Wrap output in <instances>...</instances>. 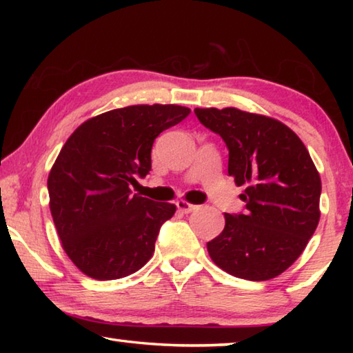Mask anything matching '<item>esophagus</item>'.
I'll list each match as a JSON object with an SVG mask.
<instances>
[{
	"label": "esophagus",
	"instance_id": "1",
	"mask_svg": "<svg viewBox=\"0 0 353 353\" xmlns=\"http://www.w3.org/2000/svg\"><path fill=\"white\" fill-rule=\"evenodd\" d=\"M176 205H177V208H179V212H182V213H191L193 210H196V208H198V205L190 204V202L183 201V199L177 201Z\"/></svg>",
	"mask_w": 353,
	"mask_h": 353
}]
</instances>
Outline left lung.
<instances>
[{
  "label": "left lung",
  "instance_id": "8db88e82",
  "mask_svg": "<svg viewBox=\"0 0 353 353\" xmlns=\"http://www.w3.org/2000/svg\"><path fill=\"white\" fill-rule=\"evenodd\" d=\"M229 148V176L246 213H224L225 225L207 243L210 259L230 276L270 280L294 263L318 227L321 177L296 132L276 118L236 107L194 109Z\"/></svg>",
  "mask_w": 353,
  "mask_h": 353
}]
</instances>
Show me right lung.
Listing matches in <instances>:
<instances>
[{
	"mask_svg": "<svg viewBox=\"0 0 353 353\" xmlns=\"http://www.w3.org/2000/svg\"><path fill=\"white\" fill-rule=\"evenodd\" d=\"M176 104L128 105L88 118L65 141L48 176L50 210L74 266L97 280L128 277L151 259L170 202L130 194L151 171L152 143L190 115Z\"/></svg>",
	"mask_w": 353,
	"mask_h": 353,
	"instance_id": "add662e5",
	"label": "right lung"
}]
</instances>
